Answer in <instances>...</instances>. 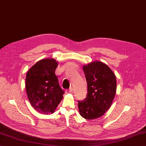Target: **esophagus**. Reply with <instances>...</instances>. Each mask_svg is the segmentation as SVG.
<instances>
[{
	"label": "esophagus",
	"mask_w": 146,
	"mask_h": 146,
	"mask_svg": "<svg viewBox=\"0 0 146 146\" xmlns=\"http://www.w3.org/2000/svg\"><path fill=\"white\" fill-rule=\"evenodd\" d=\"M73 91V88H70L69 89H68V90H66L65 92L66 93H72Z\"/></svg>",
	"instance_id": "obj_1"
}]
</instances>
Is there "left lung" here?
Wrapping results in <instances>:
<instances>
[{
    "label": "left lung",
    "instance_id": "left-lung-1",
    "mask_svg": "<svg viewBox=\"0 0 146 146\" xmlns=\"http://www.w3.org/2000/svg\"><path fill=\"white\" fill-rule=\"evenodd\" d=\"M83 69L88 92L83 101H78V109L82 117L94 119L110 109L117 91V80L113 71L102 62H92Z\"/></svg>",
    "mask_w": 146,
    "mask_h": 146
}]
</instances>
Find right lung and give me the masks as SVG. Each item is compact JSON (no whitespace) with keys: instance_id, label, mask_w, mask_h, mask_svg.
Instances as JSON below:
<instances>
[{"instance_id":"obj_1","label":"right lung","mask_w":146,"mask_h":146,"mask_svg":"<svg viewBox=\"0 0 146 146\" xmlns=\"http://www.w3.org/2000/svg\"><path fill=\"white\" fill-rule=\"evenodd\" d=\"M58 62L54 58L37 62L28 70L25 88L29 102L39 113H53L65 91L60 87L55 72Z\"/></svg>"}]
</instances>
